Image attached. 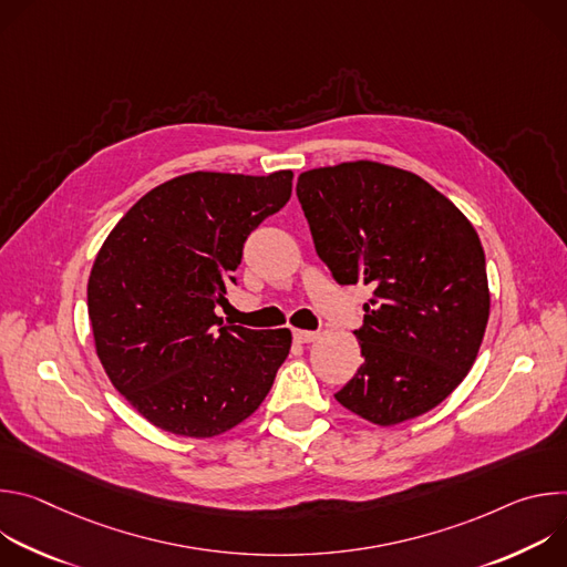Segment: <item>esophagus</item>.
Here are the masks:
<instances>
[{
    "mask_svg": "<svg viewBox=\"0 0 567 567\" xmlns=\"http://www.w3.org/2000/svg\"><path fill=\"white\" fill-rule=\"evenodd\" d=\"M293 339L298 343H311L318 339V332H309V330H293Z\"/></svg>",
    "mask_w": 567,
    "mask_h": 567,
    "instance_id": "1",
    "label": "esophagus"
}]
</instances>
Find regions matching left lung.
Instances as JSON below:
<instances>
[{
  "mask_svg": "<svg viewBox=\"0 0 567 567\" xmlns=\"http://www.w3.org/2000/svg\"><path fill=\"white\" fill-rule=\"evenodd\" d=\"M296 195L334 280L372 287L354 330L363 365L337 401L379 426L429 413L471 370L489 320L475 228L422 177L372 161L307 171Z\"/></svg>",
  "mask_w": 567,
  "mask_h": 567,
  "instance_id": "left-lung-1",
  "label": "left lung"
}]
</instances>
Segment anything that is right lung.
Masks as SVG:
<instances>
[{"instance_id":"add662e5","label":"right lung","mask_w":567,"mask_h":567,"mask_svg":"<svg viewBox=\"0 0 567 567\" xmlns=\"http://www.w3.org/2000/svg\"><path fill=\"white\" fill-rule=\"evenodd\" d=\"M291 171L190 173L143 195L101 247L87 307L114 388L161 431L213 437L258 411L289 330L224 326L245 241L291 197Z\"/></svg>"}]
</instances>
